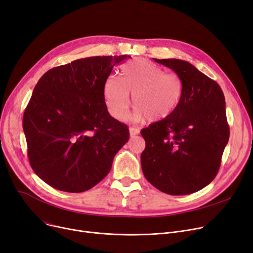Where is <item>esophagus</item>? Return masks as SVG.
Instances as JSON below:
<instances>
[{
  "mask_svg": "<svg viewBox=\"0 0 253 253\" xmlns=\"http://www.w3.org/2000/svg\"><path fill=\"white\" fill-rule=\"evenodd\" d=\"M129 133H130V137H135L139 133V129H137L135 127H130Z\"/></svg>",
  "mask_w": 253,
  "mask_h": 253,
  "instance_id": "esophagus-1",
  "label": "esophagus"
}]
</instances>
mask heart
I'll use <instances>...</instances> for the list:
<instances>
[{"mask_svg": "<svg viewBox=\"0 0 253 253\" xmlns=\"http://www.w3.org/2000/svg\"><path fill=\"white\" fill-rule=\"evenodd\" d=\"M183 91L181 79L165 73L160 66L143 59H135L121 68V79L111 76L104 83V98L110 114L124 118L130 104V93L134 110L133 121L155 122L173 113Z\"/></svg>", "mask_w": 253, "mask_h": 253, "instance_id": "1", "label": "heart"}]
</instances>
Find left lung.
<instances>
[{"mask_svg": "<svg viewBox=\"0 0 253 253\" xmlns=\"http://www.w3.org/2000/svg\"><path fill=\"white\" fill-rule=\"evenodd\" d=\"M182 81L181 99L171 115L142 129L144 177L163 193L189 195L216 176L229 141L224 95L219 85L180 59H157Z\"/></svg>", "mask_w": 253, "mask_h": 253, "instance_id": "left-lung-1", "label": "left lung"}]
</instances>
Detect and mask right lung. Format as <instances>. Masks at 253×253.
<instances>
[{"label": "right lung", "instance_id": "right-lung-1", "mask_svg": "<svg viewBox=\"0 0 253 253\" xmlns=\"http://www.w3.org/2000/svg\"><path fill=\"white\" fill-rule=\"evenodd\" d=\"M129 55L93 56L56 66L39 80L22 126L35 173L59 191L96 185L129 139L127 126L104 101V83Z\"/></svg>", "mask_w": 253, "mask_h": 253}]
</instances>
